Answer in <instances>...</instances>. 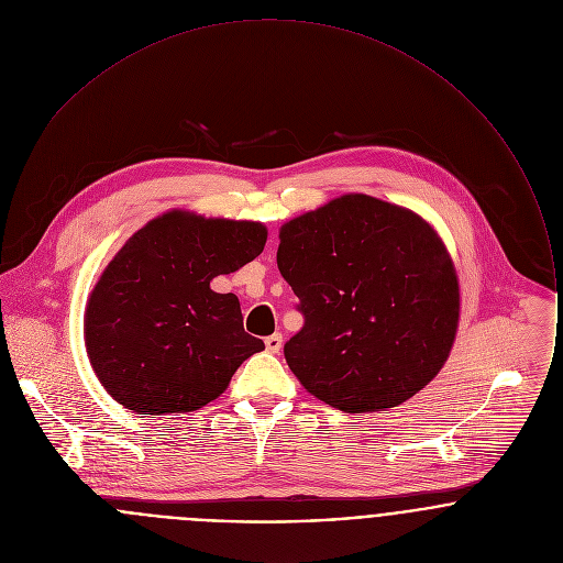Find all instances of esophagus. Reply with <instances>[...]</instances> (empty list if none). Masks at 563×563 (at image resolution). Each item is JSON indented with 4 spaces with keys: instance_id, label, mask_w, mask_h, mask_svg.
<instances>
[{
    "instance_id": "esophagus-1",
    "label": "esophagus",
    "mask_w": 563,
    "mask_h": 563,
    "mask_svg": "<svg viewBox=\"0 0 563 563\" xmlns=\"http://www.w3.org/2000/svg\"><path fill=\"white\" fill-rule=\"evenodd\" d=\"M264 344H266V351H268V353H279V351H282V344H284V335H282V333H273V335H268V338L264 340Z\"/></svg>"
}]
</instances>
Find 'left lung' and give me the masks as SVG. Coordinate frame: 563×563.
I'll list each match as a JSON object with an SVG mask.
<instances>
[{"label": "left lung", "instance_id": "left-lung-1", "mask_svg": "<svg viewBox=\"0 0 563 563\" xmlns=\"http://www.w3.org/2000/svg\"><path fill=\"white\" fill-rule=\"evenodd\" d=\"M277 266L303 327L284 355L317 399L386 411L444 366L460 324V279L438 232L416 212L349 192L279 230Z\"/></svg>", "mask_w": 563, "mask_h": 563}]
</instances>
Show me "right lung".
Returning a JSON list of instances; mask_svg holds the SVG:
<instances>
[{
  "label": "right lung",
  "instance_id": "add662e5",
  "mask_svg": "<svg viewBox=\"0 0 563 563\" xmlns=\"http://www.w3.org/2000/svg\"><path fill=\"white\" fill-rule=\"evenodd\" d=\"M266 236L257 221L168 210L128 239L84 314L90 366L114 401L164 416L225 393L264 342L244 331L239 297L210 282L257 257Z\"/></svg>",
  "mask_w": 563,
  "mask_h": 563
}]
</instances>
